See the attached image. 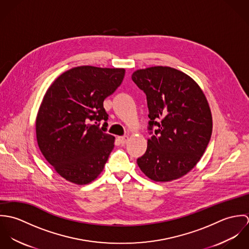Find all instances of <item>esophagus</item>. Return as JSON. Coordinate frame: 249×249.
<instances>
[{
    "label": "esophagus",
    "mask_w": 249,
    "mask_h": 249,
    "mask_svg": "<svg viewBox=\"0 0 249 249\" xmlns=\"http://www.w3.org/2000/svg\"><path fill=\"white\" fill-rule=\"evenodd\" d=\"M128 140H129V137H128V136H123V137H119V141L122 142V143H126Z\"/></svg>",
    "instance_id": "esophagus-1"
}]
</instances>
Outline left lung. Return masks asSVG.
<instances>
[{"label": "left lung", "mask_w": 249, "mask_h": 249, "mask_svg": "<svg viewBox=\"0 0 249 249\" xmlns=\"http://www.w3.org/2000/svg\"><path fill=\"white\" fill-rule=\"evenodd\" d=\"M132 80L146 95L149 127L146 151L137 159L145 177L169 182L198 163L210 141L212 113L199 85L183 71L167 66L140 69Z\"/></svg>", "instance_id": "8db88e82"}]
</instances>
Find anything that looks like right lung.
Masks as SVG:
<instances>
[{"label":"right lung","mask_w":249,"mask_h":249,"mask_svg":"<svg viewBox=\"0 0 249 249\" xmlns=\"http://www.w3.org/2000/svg\"><path fill=\"white\" fill-rule=\"evenodd\" d=\"M124 68L79 66L48 88L37 112L36 139L45 159L67 181L91 183L104 171L115 137L107 134L104 101L121 85ZM96 120L95 124L90 122Z\"/></svg>","instance_id":"right-lung-1"}]
</instances>
